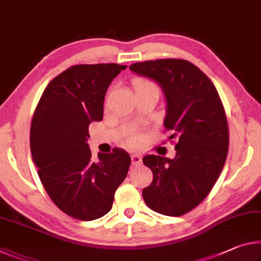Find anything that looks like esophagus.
Segmentation results:
<instances>
[{
  "label": "esophagus",
  "mask_w": 261,
  "mask_h": 261,
  "mask_svg": "<svg viewBox=\"0 0 261 261\" xmlns=\"http://www.w3.org/2000/svg\"><path fill=\"white\" fill-rule=\"evenodd\" d=\"M131 163L134 166H139L142 164V156L138 154H131Z\"/></svg>",
  "instance_id": "1"
}]
</instances>
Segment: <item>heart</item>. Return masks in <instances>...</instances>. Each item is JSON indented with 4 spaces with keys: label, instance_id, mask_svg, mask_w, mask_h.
Here are the masks:
<instances>
[{
    "label": "heart",
    "instance_id": "obj_1",
    "mask_svg": "<svg viewBox=\"0 0 261 261\" xmlns=\"http://www.w3.org/2000/svg\"><path fill=\"white\" fill-rule=\"evenodd\" d=\"M132 84H134L135 89H155L159 92V88L155 82L148 80V79H145V77H139V76L135 77L134 80H132ZM139 140H140V137L138 135L131 136L129 138V145L137 146L139 144Z\"/></svg>",
    "mask_w": 261,
    "mask_h": 261
}]
</instances>
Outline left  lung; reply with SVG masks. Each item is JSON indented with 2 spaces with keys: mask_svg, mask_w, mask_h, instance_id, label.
<instances>
[{
  "mask_svg": "<svg viewBox=\"0 0 261 261\" xmlns=\"http://www.w3.org/2000/svg\"><path fill=\"white\" fill-rule=\"evenodd\" d=\"M132 72L158 82L167 101L165 127L176 155L143 158L153 180L143 189L146 205L166 216H182L201 203L220 176L229 150L224 107L213 81L184 59L136 63Z\"/></svg>",
  "mask_w": 261,
  "mask_h": 261,
  "instance_id": "left-lung-1",
  "label": "left lung"
}]
</instances>
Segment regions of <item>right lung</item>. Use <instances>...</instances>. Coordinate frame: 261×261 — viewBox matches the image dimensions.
<instances>
[{"mask_svg": "<svg viewBox=\"0 0 261 261\" xmlns=\"http://www.w3.org/2000/svg\"><path fill=\"white\" fill-rule=\"evenodd\" d=\"M125 65H74L57 75L41 94L30 127L32 159L53 203L79 221L110 212L116 189L126 177L131 158L124 150L98 153L87 144L88 127L103 117L110 82Z\"/></svg>", "mask_w": 261, "mask_h": 261, "instance_id": "1", "label": "right lung"}]
</instances>
